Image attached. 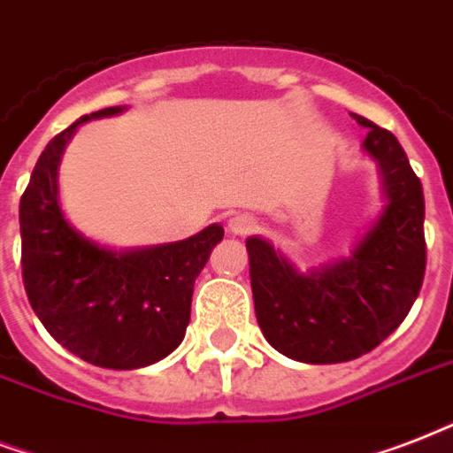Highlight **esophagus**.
Instances as JSON below:
<instances>
[{"mask_svg":"<svg viewBox=\"0 0 453 453\" xmlns=\"http://www.w3.org/2000/svg\"><path fill=\"white\" fill-rule=\"evenodd\" d=\"M229 231L234 234V236H248V234H252V231L257 229V219L252 215H234L229 219Z\"/></svg>","mask_w":453,"mask_h":453,"instance_id":"1","label":"esophagus"}]
</instances>
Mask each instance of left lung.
<instances>
[{"instance_id":"obj_1","label":"left lung","mask_w":453,"mask_h":453,"mask_svg":"<svg viewBox=\"0 0 453 453\" xmlns=\"http://www.w3.org/2000/svg\"><path fill=\"white\" fill-rule=\"evenodd\" d=\"M376 160L385 205L347 257L300 272L262 236L245 241L252 300L269 345L304 364L352 361L378 347L411 310L426 274V203L397 136L354 115Z\"/></svg>"}]
</instances>
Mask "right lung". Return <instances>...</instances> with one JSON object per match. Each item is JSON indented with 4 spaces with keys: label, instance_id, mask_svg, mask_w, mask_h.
I'll return each mask as SVG.
<instances>
[{
    "label": "right lung",
    "instance_id": "add662e5",
    "mask_svg": "<svg viewBox=\"0 0 453 453\" xmlns=\"http://www.w3.org/2000/svg\"><path fill=\"white\" fill-rule=\"evenodd\" d=\"M113 106L84 115L42 150L20 198V262L27 300L51 338L101 369H142L184 340L194 283L224 238L219 224L177 243L113 250L65 219L58 165L82 122L111 118Z\"/></svg>",
    "mask_w": 453,
    "mask_h": 453
}]
</instances>
